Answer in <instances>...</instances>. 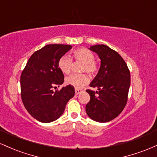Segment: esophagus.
<instances>
[{"mask_svg": "<svg viewBox=\"0 0 157 157\" xmlns=\"http://www.w3.org/2000/svg\"><path fill=\"white\" fill-rule=\"evenodd\" d=\"M82 92V90L81 89H75V94H79Z\"/></svg>", "mask_w": 157, "mask_h": 157, "instance_id": "34e87169", "label": "esophagus"}]
</instances>
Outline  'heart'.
<instances>
[{
    "mask_svg": "<svg viewBox=\"0 0 157 157\" xmlns=\"http://www.w3.org/2000/svg\"><path fill=\"white\" fill-rule=\"evenodd\" d=\"M74 58L77 61L83 63L81 71H86L89 75H95L99 70V66L95 61L92 52L86 48H79L73 51ZM72 59L68 55H63L59 59L58 68L65 75H68L72 68ZM89 82V77L85 74H74L66 79V83L74 86L76 89H81Z\"/></svg>",
    "mask_w": 157,
    "mask_h": 157,
    "instance_id": "1",
    "label": "heart"
}]
</instances>
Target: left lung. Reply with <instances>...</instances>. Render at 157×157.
Masks as SVG:
<instances>
[{
  "label": "left lung",
  "instance_id": "obj_1",
  "mask_svg": "<svg viewBox=\"0 0 157 157\" xmlns=\"http://www.w3.org/2000/svg\"><path fill=\"white\" fill-rule=\"evenodd\" d=\"M96 52L101 66L90 86L97 91L87 89L90 101L86 106L88 116L99 122H106L116 118L128 101L131 84L130 71L122 57L105 45H95L89 48Z\"/></svg>",
  "mask_w": 157,
  "mask_h": 157
}]
</instances>
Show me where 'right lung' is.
<instances>
[{
  "label": "right lung",
  "mask_w": 157,
  "mask_h": 157,
  "mask_svg": "<svg viewBox=\"0 0 157 157\" xmlns=\"http://www.w3.org/2000/svg\"><path fill=\"white\" fill-rule=\"evenodd\" d=\"M71 48V45H46L30 57L21 73L23 103L40 122L47 123L57 120L75 95V88L69 85L60 91L53 90L63 83L64 75L59 69L58 61Z\"/></svg>",
  "instance_id": "add662e5"
}]
</instances>
